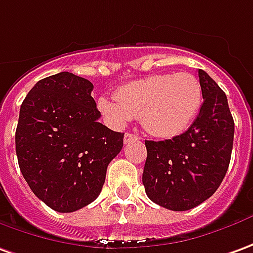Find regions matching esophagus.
Instances as JSON below:
<instances>
[{
	"mask_svg": "<svg viewBox=\"0 0 253 253\" xmlns=\"http://www.w3.org/2000/svg\"><path fill=\"white\" fill-rule=\"evenodd\" d=\"M139 137L136 135H133V133H129V132H126L125 135H124V143L128 144L129 142H133V140H137Z\"/></svg>",
	"mask_w": 253,
	"mask_h": 253,
	"instance_id": "1",
	"label": "esophagus"
}]
</instances>
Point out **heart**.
Wrapping results in <instances>:
<instances>
[{
	"instance_id": "obj_1",
	"label": "heart",
	"mask_w": 253,
	"mask_h": 253,
	"mask_svg": "<svg viewBox=\"0 0 253 253\" xmlns=\"http://www.w3.org/2000/svg\"><path fill=\"white\" fill-rule=\"evenodd\" d=\"M201 100V84L196 76L190 73L154 74L121 86L116 100L100 97L97 107L116 126L139 117L149 133L168 139L189 128Z\"/></svg>"
}]
</instances>
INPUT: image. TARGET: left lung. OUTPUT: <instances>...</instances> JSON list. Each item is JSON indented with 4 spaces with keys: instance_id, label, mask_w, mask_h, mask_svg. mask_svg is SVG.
<instances>
[{
    "instance_id": "left-lung-1",
    "label": "left lung",
    "mask_w": 253,
    "mask_h": 253,
    "mask_svg": "<svg viewBox=\"0 0 253 253\" xmlns=\"http://www.w3.org/2000/svg\"><path fill=\"white\" fill-rule=\"evenodd\" d=\"M204 103L182 135L146 140L143 180L153 203L170 211H189L208 200L227 172L234 121L226 93L204 70H198Z\"/></svg>"
}]
</instances>
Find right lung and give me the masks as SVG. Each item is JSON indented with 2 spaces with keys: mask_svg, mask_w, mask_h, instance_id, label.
Returning a JSON list of instances; mask_svg holds the SVG:
<instances>
[{
  "mask_svg": "<svg viewBox=\"0 0 253 253\" xmlns=\"http://www.w3.org/2000/svg\"><path fill=\"white\" fill-rule=\"evenodd\" d=\"M90 81L73 73L40 80L20 106L16 156L31 191L57 212L95 201L124 133L99 123Z\"/></svg>",
  "mask_w": 253,
  "mask_h": 253,
  "instance_id": "add662e5",
  "label": "right lung"
}]
</instances>
